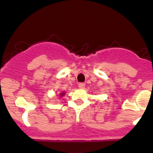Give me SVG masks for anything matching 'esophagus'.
<instances>
[{"instance_id": "34e87169", "label": "esophagus", "mask_w": 153, "mask_h": 153, "mask_svg": "<svg viewBox=\"0 0 153 153\" xmlns=\"http://www.w3.org/2000/svg\"><path fill=\"white\" fill-rule=\"evenodd\" d=\"M78 87H79L80 89H84V87H85V84H84V83H79V84H78Z\"/></svg>"}]
</instances>
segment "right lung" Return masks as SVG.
<instances>
[{
	"instance_id": "obj_1",
	"label": "right lung",
	"mask_w": 153,
	"mask_h": 153,
	"mask_svg": "<svg viewBox=\"0 0 153 153\" xmlns=\"http://www.w3.org/2000/svg\"><path fill=\"white\" fill-rule=\"evenodd\" d=\"M64 95H65V93H64V92H61V93L60 94V95H61V96H64Z\"/></svg>"
}]
</instances>
